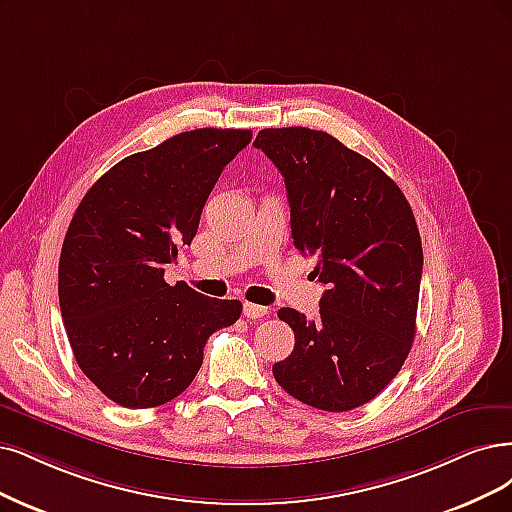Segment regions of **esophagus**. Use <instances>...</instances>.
I'll use <instances>...</instances> for the list:
<instances>
[{
    "label": "esophagus",
    "mask_w": 512,
    "mask_h": 512,
    "mask_svg": "<svg viewBox=\"0 0 512 512\" xmlns=\"http://www.w3.org/2000/svg\"><path fill=\"white\" fill-rule=\"evenodd\" d=\"M242 312H244V316L249 318V320H259V318H263V316H268V308L266 306H257V304H249V301H246L244 304V308H242Z\"/></svg>",
    "instance_id": "1"
}]
</instances>
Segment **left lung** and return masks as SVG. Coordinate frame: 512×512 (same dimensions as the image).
I'll use <instances>...</instances> for the list:
<instances>
[{
  "label": "left lung",
  "instance_id": "1",
  "mask_svg": "<svg viewBox=\"0 0 512 512\" xmlns=\"http://www.w3.org/2000/svg\"><path fill=\"white\" fill-rule=\"evenodd\" d=\"M253 145L285 177L293 244L327 285L318 320L278 310L295 348L272 373L310 407H361L401 371L415 337L424 255L411 206L382 168L323 130L263 128Z\"/></svg>",
  "mask_w": 512,
  "mask_h": 512
}]
</instances>
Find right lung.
Wrapping results in <instances>:
<instances>
[{
	"label": "right lung",
	"mask_w": 512,
	"mask_h": 512,
	"mask_svg": "<svg viewBox=\"0 0 512 512\" xmlns=\"http://www.w3.org/2000/svg\"><path fill=\"white\" fill-rule=\"evenodd\" d=\"M251 130L196 128L118 162L75 211L59 261V304L75 361L128 409L173 401L194 382L204 344L240 318L164 266L198 232L206 198Z\"/></svg>",
	"instance_id": "right-lung-1"
}]
</instances>
